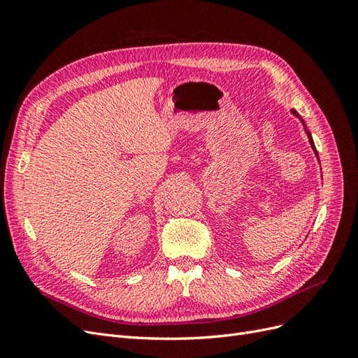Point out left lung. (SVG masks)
I'll use <instances>...</instances> for the list:
<instances>
[{
    "instance_id": "8db88e82",
    "label": "left lung",
    "mask_w": 358,
    "mask_h": 358,
    "mask_svg": "<svg viewBox=\"0 0 358 358\" xmlns=\"http://www.w3.org/2000/svg\"><path fill=\"white\" fill-rule=\"evenodd\" d=\"M291 112H292V113H294V115H296V116H299V115H297V112H296V110H291ZM299 117H300V116H299ZM300 119H301V117H300ZM301 122H303V119H301ZM303 125H305V122H303ZM306 134H308V138H309V143H310V146H312V149H313V150H315V155H317V157H318V152H317V149H315V145H313V140H312V136H310V133H309V131H308V129H306Z\"/></svg>"
}]
</instances>
